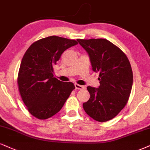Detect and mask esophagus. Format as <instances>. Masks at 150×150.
<instances>
[{"label":"esophagus","mask_w":150,"mask_h":150,"mask_svg":"<svg viewBox=\"0 0 150 150\" xmlns=\"http://www.w3.org/2000/svg\"><path fill=\"white\" fill-rule=\"evenodd\" d=\"M75 89H84V86L80 85V84H75Z\"/></svg>","instance_id":"esophagus-1"}]
</instances>
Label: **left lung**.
<instances>
[{"label": "left lung", "instance_id": "1", "mask_svg": "<svg viewBox=\"0 0 150 150\" xmlns=\"http://www.w3.org/2000/svg\"><path fill=\"white\" fill-rule=\"evenodd\" d=\"M77 40L87 52L100 81L98 88L87 86L90 98L83 108L96 121L107 122L117 116L129 100L133 85L131 64L125 54L108 40Z\"/></svg>", "mask_w": 150, "mask_h": 150}]
</instances>
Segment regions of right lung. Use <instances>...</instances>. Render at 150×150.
<instances>
[{
  "label": "right lung",
  "mask_w": 150,
  "mask_h": 150,
  "mask_svg": "<svg viewBox=\"0 0 150 150\" xmlns=\"http://www.w3.org/2000/svg\"><path fill=\"white\" fill-rule=\"evenodd\" d=\"M76 45L74 40L50 36L33 43L23 55L18 86L28 112L36 118L46 120L57 114L75 88L73 83L54 77L53 66L64 51Z\"/></svg>",
  "instance_id": "obj_1"
}]
</instances>
